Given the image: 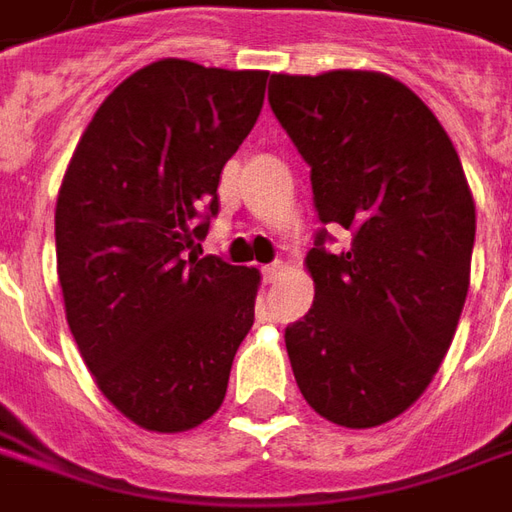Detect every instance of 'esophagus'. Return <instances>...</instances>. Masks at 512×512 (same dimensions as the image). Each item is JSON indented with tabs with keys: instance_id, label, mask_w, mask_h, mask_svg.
<instances>
[{
	"instance_id": "esophagus-1",
	"label": "esophagus",
	"mask_w": 512,
	"mask_h": 512,
	"mask_svg": "<svg viewBox=\"0 0 512 512\" xmlns=\"http://www.w3.org/2000/svg\"><path fill=\"white\" fill-rule=\"evenodd\" d=\"M280 274H282V263H268V266H263V280L266 282H277Z\"/></svg>"
}]
</instances>
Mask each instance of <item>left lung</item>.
Instances as JSON below:
<instances>
[{
  "mask_svg": "<svg viewBox=\"0 0 512 512\" xmlns=\"http://www.w3.org/2000/svg\"><path fill=\"white\" fill-rule=\"evenodd\" d=\"M268 105L310 166L313 307L285 327L307 405L366 430L416 402L466 305L474 199L455 146L407 85L377 71L271 74ZM327 226L353 235L332 253Z\"/></svg>",
  "mask_w": 512,
  "mask_h": 512,
  "instance_id": "1",
  "label": "left lung"
}]
</instances>
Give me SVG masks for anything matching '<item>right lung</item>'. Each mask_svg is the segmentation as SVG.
Segmentation results:
<instances>
[{
  "mask_svg": "<svg viewBox=\"0 0 512 512\" xmlns=\"http://www.w3.org/2000/svg\"><path fill=\"white\" fill-rule=\"evenodd\" d=\"M266 80L177 57L135 71L96 110L60 185L69 330L99 391L146 430L182 432L213 416L255 324V268L196 249Z\"/></svg>",
  "mask_w": 512,
  "mask_h": 512,
  "instance_id": "right-lung-1",
  "label": "right lung"
}]
</instances>
